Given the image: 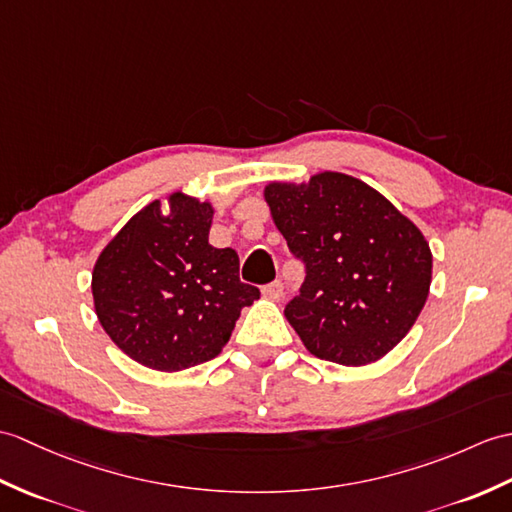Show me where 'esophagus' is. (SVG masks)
Wrapping results in <instances>:
<instances>
[{
  "mask_svg": "<svg viewBox=\"0 0 512 512\" xmlns=\"http://www.w3.org/2000/svg\"><path fill=\"white\" fill-rule=\"evenodd\" d=\"M261 294H264V299H268V301H281L283 299V283L272 281L261 288Z\"/></svg>",
  "mask_w": 512,
  "mask_h": 512,
  "instance_id": "1",
  "label": "esophagus"
}]
</instances>
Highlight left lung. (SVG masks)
Listing matches in <instances>:
<instances>
[{
	"label": "left lung",
	"mask_w": 512,
	"mask_h": 512,
	"mask_svg": "<svg viewBox=\"0 0 512 512\" xmlns=\"http://www.w3.org/2000/svg\"><path fill=\"white\" fill-rule=\"evenodd\" d=\"M264 200L288 248L305 261L285 318L320 360L366 366L406 338L432 283V251L417 224L360 178L318 172L272 181Z\"/></svg>",
	"instance_id": "8db88e82"
}]
</instances>
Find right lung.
I'll list each match as a JSON object with an SVG mask.
<instances>
[{
    "instance_id": "1",
    "label": "right lung",
    "mask_w": 512,
    "mask_h": 512,
    "mask_svg": "<svg viewBox=\"0 0 512 512\" xmlns=\"http://www.w3.org/2000/svg\"><path fill=\"white\" fill-rule=\"evenodd\" d=\"M213 205L183 192L152 200L102 248L91 275L102 329L130 360L176 373L229 342L242 307L259 299L240 281L233 248L209 244Z\"/></svg>"
}]
</instances>
